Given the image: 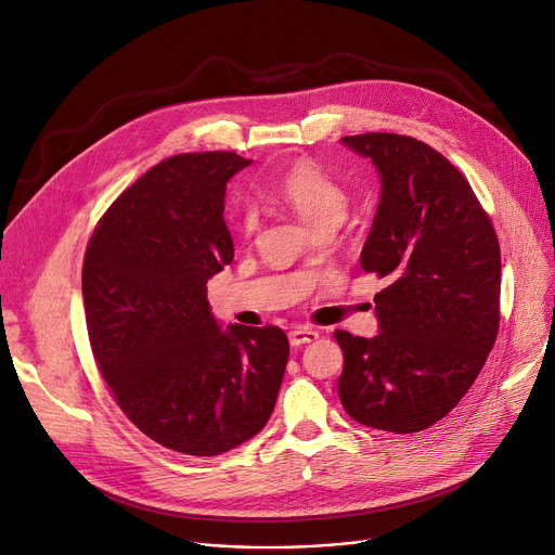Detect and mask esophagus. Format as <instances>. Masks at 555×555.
I'll return each mask as SVG.
<instances>
[{"instance_id":"obj_1","label":"esophagus","mask_w":555,"mask_h":555,"mask_svg":"<svg viewBox=\"0 0 555 555\" xmlns=\"http://www.w3.org/2000/svg\"><path fill=\"white\" fill-rule=\"evenodd\" d=\"M313 339H318V331L313 328H305V326H297L288 333V343L291 347H302V345H309L313 343Z\"/></svg>"}]
</instances>
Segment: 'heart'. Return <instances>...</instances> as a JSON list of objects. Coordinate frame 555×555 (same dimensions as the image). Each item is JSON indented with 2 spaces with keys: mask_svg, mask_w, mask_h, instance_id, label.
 <instances>
[{
  "mask_svg": "<svg viewBox=\"0 0 555 555\" xmlns=\"http://www.w3.org/2000/svg\"><path fill=\"white\" fill-rule=\"evenodd\" d=\"M275 197L286 204L313 233L331 229L335 231L349 210V193L322 166L311 159L291 164L275 184ZM258 227V212L246 208L237 229L248 237Z\"/></svg>",
  "mask_w": 555,
  "mask_h": 555,
  "instance_id": "1",
  "label": "heart"
}]
</instances>
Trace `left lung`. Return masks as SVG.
<instances>
[{
    "instance_id": "8db88e82",
    "label": "left lung",
    "mask_w": 555,
    "mask_h": 555,
    "mask_svg": "<svg viewBox=\"0 0 555 555\" xmlns=\"http://www.w3.org/2000/svg\"><path fill=\"white\" fill-rule=\"evenodd\" d=\"M379 176L362 246L379 333L335 331L345 353L337 393L360 424L415 434L442 420L474 385L500 324V244L460 170L429 144L393 133L343 138Z\"/></svg>"
}]
</instances>
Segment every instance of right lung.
<instances>
[{"instance_id": "obj_1", "label": "right lung", "mask_w": 555, "mask_h": 555, "mask_svg": "<svg viewBox=\"0 0 555 555\" xmlns=\"http://www.w3.org/2000/svg\"><path fill=\"white\" fill-rule=\"evenodd\" d=\"M250 159L184 153L153 166L106 210L81 269L83 313L115 402L157 444L220 455L269 422L288 339L220 326L206 282L233 260L227 182Z\"/></svg>"}]
</instances>
